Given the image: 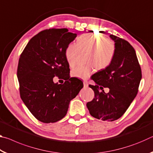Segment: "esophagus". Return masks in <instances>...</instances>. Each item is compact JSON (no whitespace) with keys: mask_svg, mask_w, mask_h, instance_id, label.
I'll return each instance as SVG.
<instances>
[{"mask_svg":"<svg viewBox=\"0 0 153 153\" xmlns=\"http://www.w3.org/2000/svg\"><path fill=\"white\" fill-rule=\"evenodd\" d=\"M83 83H84V88H87L88 86V82L87 81H84L83 82Z\"/></svg>","mask_w":153,"mask_h":153,"instance_id":"esophagus-1","label":"esophagus"}]
</instances>
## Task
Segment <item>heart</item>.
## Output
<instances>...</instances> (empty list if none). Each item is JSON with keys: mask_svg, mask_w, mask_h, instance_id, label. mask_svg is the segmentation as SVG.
<instances>
[{"mask_svg": "<svg viewBox=\"0 0 153 153\" xmlns=\"http://www.w3.org/2000/svg\"><path fill=\"white\" fill-rule=\"evenodd\" d=\"M87 65H79L71 71L72 76L87 79L94 71L95 67L101 70L112 63L115 55L116 46L110 39L95 33H84L77 38V42L70 43L65 50V58L70 67L77 64L80 53H87Z\"/></svg>", "mask_w": 153, "mask_h": 153, "instance_id": "obj_1", "label": "heart"}]
</instances>
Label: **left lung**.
Listing matches in <instances>:
<instances>
[{
    "label": "left lung",
    "mask_w": 153,
    "mask_h": 153,
    "mask_svg": "<svg viewBox=\"0 0 153 153\" xmlns=\"http://www.w3.org/2000/svg\"><path fill=\"white\" fill-rule=\"evenodd\" d=\"M110 38L116 46L115 57L109 66L92 76L96 85L89 87L94 90V98L86 106L92 117L113 121L125 113L136 97L142 71L133 46L116 36ZM104 87H108L110 92L105 93Z\"/></svg>",
    "instance_id": "1"
}]
</instances>
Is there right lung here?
Instances as JSON below:
<instances>
[{"mask_svg":"<svg viewBox=\"0 0 153 153\" xmlns=\"http://www.w3.org/2000/svg\"><path fill=\"white\" fill-rule=\"evenodd\" d=\"M77 34L67 28H51L33 36L21 54L17 67L20 97L31 113L41 122L55 123L66 115L71 100L83 82L69 77L65 50ZM55 76L66 80L55 84Z\"/></svg>","mask_w":153,"mask_h":153,"instance_id":"1","label":"right lung"}]
</instances>
